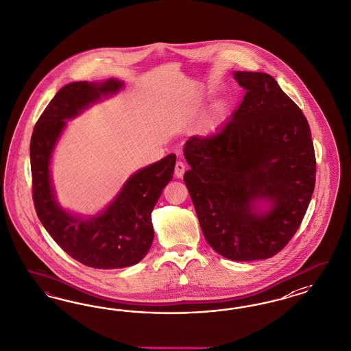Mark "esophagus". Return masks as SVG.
Returning <instances> with one entry per match:
<instances>
[{
    "label": "esophagus",
    "instance_id": "esophagus-1",
    "mask_svg": "<svg viewBox=\"0 0 351 351\" xmlns=\"http://www.w3.org/2000/svg\"><path fill=\"white\" fill-rule=\"evenodd\" d=\"M184 170H186V165L182 162V161H177L176 162V168H174V174L177 178H182L183 174H184Z\"/></svg>",
    "mask_w": 351,
    "mask_h": 351
}]
</instances>
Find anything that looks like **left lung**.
Returning <instances> with one entry per match:
<instances>
[{"label": "left lung", "instance_id": "obj_1", "mask_svg": "<svg viewBox=\"0 0 351 351\" xmlns=\"http://www.w3.org/2000/svg\"><path fill=\"white\" fill-rule=\"evenodd\" d=\"M243 102L219 132L193 136L183 181L208 244L231 261L278 254L301 226L315 187L317 160L301 108L275 79L235 72ZM257 198L272 209L258 214Z\"/></svg>", "mask_w": 351, "mask_h": 351}]
</instances>
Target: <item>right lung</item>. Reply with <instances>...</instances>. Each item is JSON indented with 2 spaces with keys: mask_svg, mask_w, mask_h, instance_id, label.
I'll return each mask as SVG.
<instances>
[{
  "mask_svg": "<svg viewBox=\"0 0 351 351\" xmlns=\"http://www.w3.org/2000/svg\"><path fill=\"white\" fill-rule=\"evenodd\" d=\"M123 86L119 80L71 82L58 91L34 125L31 138V171L34 209L41 223L68 256L102 270L136 265L151 248V213L165 186L173 180L176 155L141 169L125 183L106 212L90 219L68 215L54 199L49 164L66 120L90 103Z\"/></svg>",
  "mask_w": 351,
  "mask_h": 351,
  "instance_id": "obj_1",
  "label": "right lung"
}]
</instances>
